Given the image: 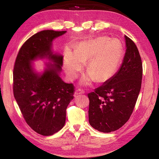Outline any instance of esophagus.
Returning a JSON list of instances; mask_svg holds the SVG:
<instances>
[{
    "label": "esophagus",
    "instance_id": "esophagus-1",
    "mask_svg": "<svg viewBox=\"0 0 159 159\" xmlns=\"http://www.w3.org/2000/svg\"><path fill=\"white\" fill-rule=\"evenodd\" d=\"M85 93V91L81 89H78L75 91V94L76 95H80V94H83Z\"/></svg>",
    "mask_w": 159,
    "mask_h": 159
}]
</instances>
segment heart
<instances>
[{
  "mask_svg": "<svg viewBox=\"0 0 159 159\" xmlns=\"http://www.w3.org/2000/svg\"><path fill=\"white\" fill-rule=\"evenodd\" d=\"M123 47L119 40L109 41L107 37H99L93 40L81 42L74 53L68 52L64 57V66L71 79L76 78L88 62L86 71L88 75L81 79L84 85H89L95 80L105 82L116 71L121 60Z\"/></svg>",
  "mask_w": 159,
  "mask_h": 159,
  "instance_id": "obj_1",
  "label": "heart"
}]
</instances>
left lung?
I'll use <instances>...</instances> for the list:
<instances>
[{
    "instance_id": "1",
    "label": "left lung",
    "mask_w": 159,
    "mask_h": 159,
    "mask_svg": "<svg viewBox=\"0 0 159 159\" xmlns=\"http://www.w3.org/2000/svg\"><path fill=\"white\" fill-rule=\"evenodd\" d=\"M125 37L127 50L121 68L103 85L88 95L89 124L103 133L116 131L127 122L141 88V57L134 42Z\"/></svg>"
}]
</instances>
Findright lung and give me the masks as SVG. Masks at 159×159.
Returning a JSON list of instances; mask_svg holds the SVG:
<instances>
[{"instance_id": "1", "label": "right lung", "mask_w": 159, "mask_h": 159, "mask_svg": "<svg viewBox=\"0 0 159 159\" xmlns=\"http://www.w3.org/2000/svg\"><path fill=\"white\" fill-rule=\"evenodd\" d=\"M66 31L43 30L32 36L19 50L13 70V93L26 123L37 133L49 136L64 126L66 109L74 98V85L59 76L63 56L53 54V39ZM48 57L55 63L48 65L44 74L33 71L30 61Z\"/></svg>"}]
</instances>
